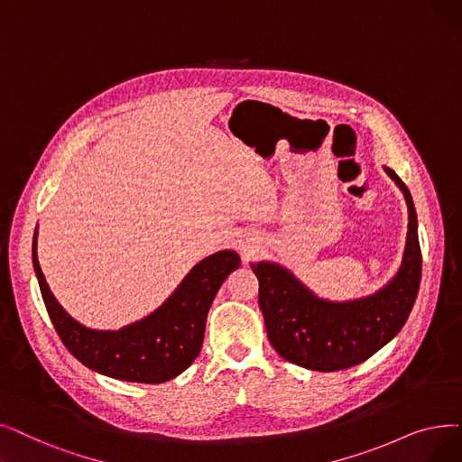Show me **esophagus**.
<instances>
[{"instance_id": "obj_1", "label": "esophagus", "mask_w": 462, "mask_h": 462, "mask_svg": "<svg viewBox=\"0 0 462 462\" xmlns=\"http://www.w3.org/2000/svg\"><path fill=\"white\" fill-rule=\"evenodd\" d=\"M237 249L242 251L245 256H249V254L253 253V249H254V247H253L249 242H242V239H239V242H237Z\"/></svg>"}]
</instances>
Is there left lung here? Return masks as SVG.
<instances>
[{"instance_id":"8db88e82","label":"left lung","mask_w":462,"mask_h":462,"mask_svg":"<svg viewBox=\"0 0 462 462\" xmlns=\"http://www.w3.org/2000/svg\"><path fill=\"white\" fill-rule=\"evenodd\" d=\"M387 175L408 206V236L398 272L370 296L332 302L319 298L291 270L270 260L251 264L258 277V306L273 349L292 365L317 372L365 363L406 325L419 291L420 247L411 194L391 168Z\"/></svg>"}]
</instances>
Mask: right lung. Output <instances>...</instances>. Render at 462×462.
Listing matches in <instances>:
<instances>
[{
  "label": "right lung",
  "mask_w": 462,
  "mask_h": 462,
  "mask_svg": "<svg viewBox=\"0 0 462 462\" xmlns=\"http://www.w3.org/2000/svg\"><path fill=\"white\" fill-rule=\"evenodd\" d=\"M32 260L45 308L68 351L97 374L134 383H164L194 363L204 344L213 298L242 263L228 249L209 254L152 313L118 330H96L75 320L51 292L37 260V226Z\"/></svg>",
  "instance_id": "right-lung-1"
}]
</instances>
